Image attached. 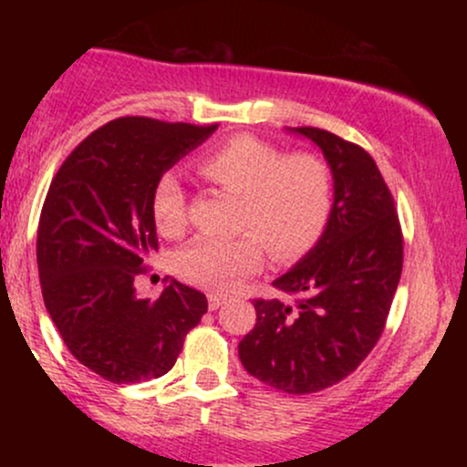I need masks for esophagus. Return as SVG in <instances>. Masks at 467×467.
<instances>
[{
  "label": "esophagus",
  "instance_id": "34e87169",
  "mask_svg": "<svg viewBox=\"0 0 467 467\" xmlns=\"http://www.w3.org/2000/svg\"><path fill=\"white\" fill-rule=\"evenodd\" d=\"M222 303L223 301L217 296V294H208V309H211V312H215V309H219V305H222Z\"/></svg>",
  "mask_w": 467,
  "mask_h": 467
}]
</instances>
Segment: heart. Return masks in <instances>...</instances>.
<instances>
[{"instance_id": "b5f03b06", "label": "heart", "mask_w": 467, "mask_h": 467, "mask_svg": "<svg viewBox=\"0 0 467 467\" xmlns=\"http://www.w3.org/2000/svg\"><path fill=\"white\" fill-rule=\"evenodd\" d=\"M217 189L241 197L234 239L200 237L175 256V272L197 287L230 292L264 261V244L276 261L303 256L323 237L334 206V175L316 153H289L256 136H234L200 160ZM155 226L180 237L189 226L186 191L164 173L153 191Z\"/></svg>"}]
</instances>
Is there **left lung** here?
<instances>
[{
  "label": "left lung",
  "instance_id": "obj_1",
  "mask_svg": "<svg viewBox=\"0 0 467 467\" xmlns=\"http://www.w3.org/2000/svg\"><path fill=\"white\" fill-rule=\"evenodd\" d=\"M325 155L334 206L323 237L275 287L296 305L256 298V325L239 360L256 379L289 395L334 387L360 367L382 336L401 276L404 239L393 195L358 144L296 127Z\"/></svg>",
  "mask_w": 467,
  "mask_h": 467
}]
</instances>
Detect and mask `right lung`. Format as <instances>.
I'll list each match as a JSON object with an SVG mask.
<instances>
[{"label": "right lung", "mask_w": 467, "mask_h": 467, "mask_svg": "<svg viewBox=\"0 0 467 467\" xmlns=\"http://www.w3.org/2000/svg\"><path fill=\"white\" fill-rule=\"evenodd\" d=\"M217 125L116 118L67 155L47 189L36 233L41 292L77 360L114 384L169 373L206 296L171 278L140 298L133 278L158 250L151 211L158 180Z\"/></svg>", "instance_id": "add662e5"}]
</instances>
